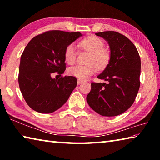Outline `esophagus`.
Listing matches in <instances>:
<instances>
[{"instance_id":"obj_1","label":"esophagus","mask_w":160,"mask_h":160,"mask_svg":"<svg viewBox=\"0 0 160 160\" xmlns=\"http://www.w3.org/2000/svg\"><path fill=\"white\" fill-rule=\"evenodd\" d=\"M82 82H83V81H82V80H79V79L78 80V85H80V84H82Z\"/></svg>"}]
</instances>
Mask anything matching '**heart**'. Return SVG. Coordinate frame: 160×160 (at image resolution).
I'll return each instance as SVG.
<instances>
[{
	"mask_svg": "<svg viewBox=\"0 0 160 160\" xmlns=\"http://www.w3.org/2000/svg\"><path fill=\"white\" fill-rule=\"evenodd\" d=\"M80 47L82 49L90 53L87 66H75L68 69V74L84 80L95 72L97 68L103 70L109 64L111 58L110 53L104 48V43L99 38L90 36L80 42ZM65 60L70 65L76 61L77 50L73 44H70L65 50Z\"/></svg>",
	"mask_w": 160,
	"mask_h": 160,
	"instance_id": "heart-1",
	"label": "heart"
}]
</instances>
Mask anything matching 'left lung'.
I'll return each instance as SVG.
<instances>
[{
  "mask_svg": "<svg viewBox=\"0 0 160 160\" xmlns=\"http://www.w3.org/2000/svg\"><path fill=\"white\" fill-rule=\"evenodd\" d=\"M109 45V64L97 78L107 83H91L87 96L89 106L104 116L120 115L132 106L140 88V58L136 47L124 35L114 31L95 33Z\"/></svg>",
  "mask_w": 160,
  "mask_h": 160,
  "instance_id": "obj_1",
  "label": "left lung"
}]
</instances>
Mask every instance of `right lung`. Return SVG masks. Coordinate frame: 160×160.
<instances>
[{
  "instance_id": "obj_1",
  "label": "right lung",
  "mask_w": 160,
  "mask_h": 160,
  "mask_svg": "<svg viewBox=\"0 0 160 160\" xmlns=\"http://www.w3.org/2000/svg\"><path fill=\"white\" fill-rule=\"evenodd\" d=\"M79 32L51 30L34 37L22 53L18 82L24 99L32 109L50 113L61 107L77 85L76 78H52L53 72L66 70L65 50Z\"/></svg>"
}]
</instances>
